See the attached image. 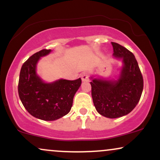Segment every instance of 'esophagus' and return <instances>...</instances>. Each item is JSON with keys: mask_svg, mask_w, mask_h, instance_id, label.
Segmentation results:
<instances>
[{"mask_svg": "<svg viewBox=\"0 0 160 160\" xmlns=\"http://www.w3.org/2000/svg\"><path fill=\"white\" fill-rule=\"evenodd\" d=\"M81 79L82 82L89 81V74L87 72H83L81 74Z\"/></svg>", "mask_w": 160, "mask_h": 160, "instance_id": "esophagus-1", "label": "esophagus"}]
</instances>
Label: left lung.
Instances as JSON below:
<instances>
[{
	"label": "left lung",
	"mask_w": 160,
	"mask_h": 160,
	"mask_svg": "<svg viewBox=\"0 0 160 160\" xmlns=\"http://www.w3.org/2000/svg\"><path fill=\"white\" fill-rule=\"evenodd\" d=\"M113 58L122 61L120 74L114 78L92 76V97L98 113L118 118L129 113L140 100L143 91L142 74L132 52L111 42Z\"/></svg>",
	"instance_id": "obj_1"
}]
</instances>
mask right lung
Returning a JSON list of instances; mask_svg holds the SVG:
<instances>
[{
    "instance_id": "right-lung-1",
    "label": "right lung",
    "mask_w": 160,
    "mask_h": 160,
    "mask_svg": "<svg viewBox=\"0 0 160 160\" xmlns=\"http://www.w3.org/2000/svg\"><path fill=\"white\" fill-rule=\"evenodd\" d=\"M51 52V49H42L23 64L18 86L20 100L27 111L45 121L56 120L69 113L75 93L82 82L80 78L47 82L40 78L37 73L38 62Z\"/></svg>"
}]
</instances>
